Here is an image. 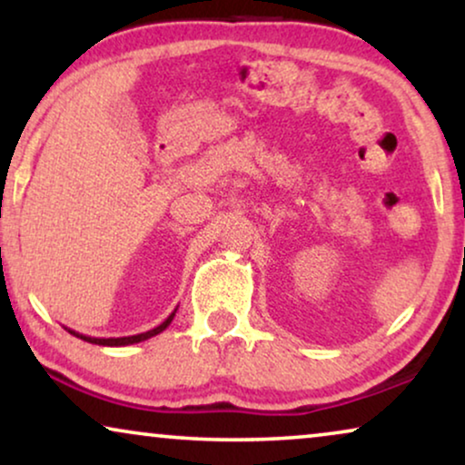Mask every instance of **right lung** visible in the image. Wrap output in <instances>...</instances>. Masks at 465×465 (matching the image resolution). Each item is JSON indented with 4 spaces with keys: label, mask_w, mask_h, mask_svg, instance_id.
I'll return each mask as SVG.
<instances>
[{
    "label": "right lung",
    "mask_w": 465,
    "mask_h": 465,
    "mask_svg": "<svg viewBox=\"0 0 465 465\" xmlns=\"http://www.w3.org/2000/svg\"><path fill=\"white\" fill-rule=\"evenodd\" d=\"M177 311V309H175ZM175 311L173 313H171L167 320H164L161 326H156V328H152V330H148V332H142V334H133V336H118V339H97V336H86V334H80V332H75V330H69V328H65L69 334H74V336H78V339H82V341H86V342H93V345H104V347H126V345H135V342H142V341H148V339H152V336H156V334H161L163 330H167V326L171 322H173V317H175Z\"/></svg>",
    "instance_id": "add662e5"
}]
</instances>
